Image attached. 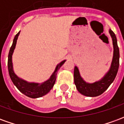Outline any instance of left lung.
Instances as JSON below:
<instances>
[{
	"label": "left lung",
	"instance_id": "obj_1",
	"mask_svg": "<svg viewBox=\"0 0 124 124\" xmlns=\"http://www.w3.org/2000/svg\"><path fill=\"white\" fill-rule=\"evenodd\" d=\"M109 33L112 38V43L114 47V54L112 64L108 72L103 78L99 81L93 83H88L81 77L80 74L77 66L74 67V79L78 91L82 95L88 97H96L100 96L108 88L110 84L114 82L117 75L119 64H120V51L117 46V38L114 32L109 29Z\"/></svg>",
	"mask_w": 124,
	"mask_h": 124
}]
</instances>
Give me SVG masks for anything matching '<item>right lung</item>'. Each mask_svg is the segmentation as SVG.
<instances>
[{"mask_svg": "<svg viewBox=\"0 0 124 124\" xmlns=\"http://www.w3.org/2000/svg\"><path fill=\"white\" fill-rule=\"evenodd\" d=\"M20 32L16 34L15 38L13 40L12 46L10 47L9 53H8V73L10 77L11 80L15 84V86L18 89V90L24 93V95L28 96L29 98H40L42 96L46 95L50 91L53 86H54L56 79V75L58 70L64 63L66 62V60H63L57 65L55 68L54 72L52 73L51 76L50 77L48 80L42 83H35V82H28L27 81L23 80L22 78H20L18 76L16 75V74L13 70V65H12V54L15 50L16 42L18 36L20 34Z\"/></svg>", "mask_w": 124, "mask_h": 124, "instance_id": "right-lung-1", "label": "right lung"}]
</instances>
